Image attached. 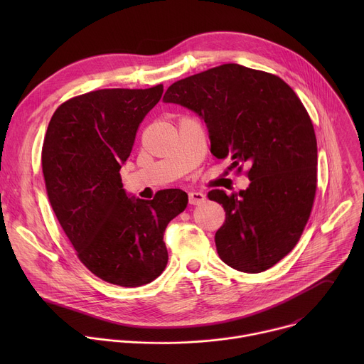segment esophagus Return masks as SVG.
<instances>
[{
  "mask_svg": "<svg viewBox=\"0 0 364 364\" xmlns=\"http://www.w3.org/2000/svg\"><path fill=\"white\" fill-rule=\"evenodd\" d=\"M205 201V194H203L201 191H190L188 193V203L190 204H201Z\"/></svg>",
  "mask_w": 364,
  "mask_h": 364,
  "instance_id": "esophagus-1",
  "label": "esophagus"
}]
</instances>
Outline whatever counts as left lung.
<instances>
[{
	"label": "left lung",
	"mask_w": 364,
	"mask_h": 364,
	"mask_svg": "<svg viewBox=\"0 0 364 364\" xmlns=\"http://www.w3.org/2000/svg\"><path fill=\"white\" fill-rule=\"evenodd\" d=\"M207 125L216 159L246 171V190H212L226 220L215 242L233 269L259 274L298 243L317 190V138L302 102L281 77L236 63L173 83L164 97Z\"/></svg>",
	"instance_id": "obj_1"
}]
</instances>
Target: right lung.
Returning a JSON list of instances; mask_svg holds the SVG:
<instances>
[{
	"label": "right lung",
	"instance_id": "obj_1",
	"mask_svg": "<svg viewBox=\"0 0 364 364\" xmlns=\"http://www.w3.org/2000/svg\"><path fill=\"white\" fill-rule=\"evenodd\" d=\"M163 85L100 89L75 96L55 111L41 149L48 201L79 261L97 278L141 287L163 274L167 225L187 205V193L161 190L152 200L129 198L121 166Z\"/></svg>",
	"mask_w": 364,
	"mask_h": 364
}]
</instances>
